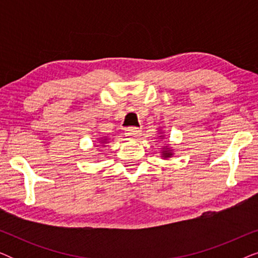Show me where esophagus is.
I'll return each instance as SVG.
<instances>
[{
	"mask_svg": "<svg viewBox=\"0 0 258 258\" xmlns=\"http://www.w3.org/2000/svg\"><path fill=\"white\" fill-rule=\"evenodd\" d=\"M125 136L128 137V139H132V140H135V139H139L141 136V130L139 128H136V126H130L125 130Z\"/></svg>",
	"mask_w": 258,
	"mask_h": 258,
	"instance_id": "obj_1",
	"label": "esophagus"
}]
</instances>
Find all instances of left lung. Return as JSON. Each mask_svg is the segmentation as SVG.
<instances>
[{
	"instance_id": "8db88e82",
	"label": "left lung",
	"mask_w": 258,
	"mask_h": 258,
	"mask_svg": "<svg viewBox=\"0 0 258 258\" xmlns=\"http://www.w3.org/2000/svg\"><path fill=\"white\" fill-rule=\"evenodd\" d=\"M162 137V136H161ZM172 156V150L171 148H168V147H164L163 149H162V157L163 158H169Z\"/></svg>"
}]
</instances>
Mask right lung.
<instances>
[{"label":"right lung","mask_w":258,"mask_h":258,"mask_svg":"<svg viewBox=\"0 0 258 258\" xmlns=\"http://www.w3.org/2000/svg\"><path fill=\"white\" fill-rule=\"evenodd\" d=\"M101 142H102V143H107V139H105V140H101Z\"/></svg>","instance_id":"add662e5"}]
</instances>
